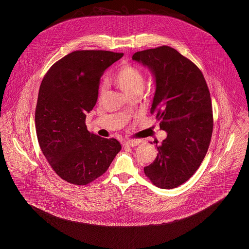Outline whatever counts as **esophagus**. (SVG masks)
<instances>
[{"label":"esophagus","mask_w":249,"mask_h":249,"mask_svg":"<svg viewBox=\"0 0 249 249\" xmlns=\"http://www.w3.org/2000/svg\"><path fill=\"white\" fill-rule=\"evenodd\" d=\"M140 141L139 140H128L123 142V145L125 146H136L137 144H139Z\"/></svg>","instance_id":"obj_1"}]
</instances>
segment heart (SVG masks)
Wrapping results in <instances>:
<instances>
[{
	"label": "heart",
	"mask_w": 249,
	"mask_h": 249,
	"mask_svg": "<svg viewBox=\"0 0 249 249\" xmlns=\"http://www.w3.org/2000/svg\"><path fill=\"white\" fill-rule=\"evenodd\" d=\"M112 79L113 82L128 96L142 92L144 85V75L142 71L130 63H122L113 74ZM106 89L107 86L105 84L101 85L99 90L100 95L105 93Z\"/></svg>",
	"instance_id": "obj_1"
}]
</instances>
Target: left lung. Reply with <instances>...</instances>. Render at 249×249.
Here are the masks:
<instances>
[{
    "mask_svg": "<svg viewBox=\"0 0 249 249\" xmlns=\"http://www.w3.org/2000/svg\"><path fill=\"white\" fill-rule=\"evenodd\" d=\"M132 59L154 74L156 92L150 109L167 137L153 163L143 168L156 187L175 189L188 181L207 153L213 132L209 89L201 70L168 46L138 51Z\"/></svg>",
    "mask_w": 249,
    "mask_h": 249,
    "instance_id": "8db88e82",
    "label": "left lung"
}]
</instances>
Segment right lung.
I'll use <instances>...</instances> for the list:
<instances>
[{"mask_svg":"<svg viewBox=\"0 0 249 249\" xmlns=\"http://www.w3.org/2000/svg\"><path fill=\"white\" fill-rule=\"evenodd\" d=\"M122 56L76 50L55 62L42 80L36 109L38 142L51 168L68 183L94 181L121 149L118 140L89 132L85 122L96 105L100 78Z\"/></svg>","mask_w":249,"mask_h":249,"instance_id":"add662e5","label":"right lung"}]
</instances>
